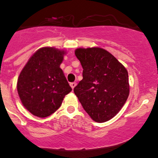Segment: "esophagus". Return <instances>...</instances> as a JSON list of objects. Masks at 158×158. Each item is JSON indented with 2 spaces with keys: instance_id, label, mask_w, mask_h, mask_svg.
<instances>
[{
  "instance_id": "esophagus-1",
  "label": "esophagus",
  "mask_w": 158,
  "mask_h": 158,
  "mask_svg": "<svg viewBox=\"0 0 158 158\" xmlns=\"http://www.w3.org/2000/svg\"><path fill=\"white\" fill-rule=\"evenodd\" d=\"M69 85H70L71 88H72V89H74V88H75V87H76V82H71V83H70V84H69Z\"/></svg>"
}]
</instances>
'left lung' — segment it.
<instances>
[{
    "instance_id": "left-lung-1",
    "label": "left lung",
    "mask_w": 158,
    "mask_h": 158,
    "mask_svg": "<svg viewBox=\"0 0 158 158\" xmlns=\"http://www.w3.org/2000/svg\"><path fill=\"white\" fill-rule=\"evenodd\" d=\"M75 54L83 68V79L74 88L75 94L93 120H110L118 114L129 97L127 69L101 48H77Z\"/></svg>"
}]
</instances>
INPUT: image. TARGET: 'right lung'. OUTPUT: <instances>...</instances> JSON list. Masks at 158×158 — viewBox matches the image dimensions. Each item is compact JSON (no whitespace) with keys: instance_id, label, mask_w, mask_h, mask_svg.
Listing matches in <instances>:
<instances>
[{"instance_id":"right-lung-1","label":"right lung","mask_w":158,"mask_h":158,"mask_svg":"<svg viewBox=\"0 0 158 158\" xmlns=\"http://www.w3.org/2000/svg\"><path fill=\"white\" fill-rule=\"evenodd\" d=\"M65 51L41 48L29 58L17 80L23 106L36 117H47L60 107L72 91L60 65Z\"/></svg>"}]
</instances>
